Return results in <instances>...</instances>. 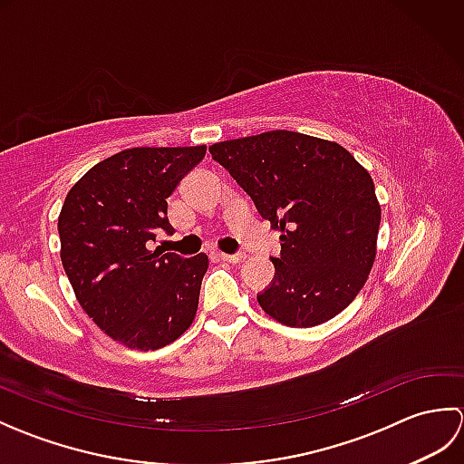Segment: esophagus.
I'll list each match as a JSON object with an SVG mask.
<instances>
[{
  "label": "esophagus",
  "mask_w": 464,
  "mask_h": 464,
  "mask_svg": "<svg viewBox=\"0 0 464 464\" xmlns=\"http://www.w3.org/2000/svg\"><path fill=\"white\" fill-rule=\"evenodd\" d=\"M217 259L221 261H229V263H241L245 259V253H235V255H229V253H215Z\"/></svg>",
  "instance_id": "esophagus-1"
}]
</instances>
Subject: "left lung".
Masks as SVG:
<instances>
[{"mask_svg":"<svg viewBox=\"0 0 464 464\" xmlns=\"http://www.w3.org/2000/svg\"><path fill=\"white\" fill-rule=\"evenodd\" d=\"M209 153L281 233L261 309L287 327H314L349 307L377 255L381 205L369 171L339 143L285 130Z\"/></svg>","mask_w":464,"mask_h":464,"instance_id":"1","label":"left lung"}]
</instances>
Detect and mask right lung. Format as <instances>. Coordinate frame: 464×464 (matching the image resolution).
Listing matches in <instances>:
<instances>
[{
	"mask_svg": "<svg viewBox=\"0 0 464 464\" xmlns=\"http://www.w3.org/2000/svg\"><path fill=\"white\" fill-rule=\"evenodd\" d=\"M205 151L197 145L115 153L69 189L59 213L62 263L77 301L97 327L130 349H161L195 319L209 257L183 259L150 251L147 243L160 231H175L167 197Z\"/></svg>",
	"mask_w": 464,
	"mask_h": 464,
	"instance_id": "obj_1",
	"label": "right lung"
}]
</instances>
